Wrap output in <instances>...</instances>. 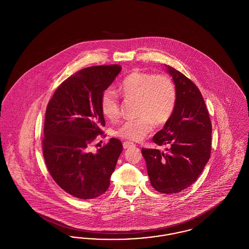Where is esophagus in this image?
I'll use <instances>...</instances> for the list:
<instances>
[{
	"instance_id": "34e87169",
	"label": "esophagus",
	"mask_w": 249,
	"mask_h": 249,
	"mask_svg": "<svg viewBox=\"0 0 249 249\" xmlns=\"http://www.w3.org/2000/svg\"><path fill=\"white\" fill-rule=\"evenodd\" d=\"M135 146V144L133 142H123V147L124 149H127V148H130V147H133Z\"/></svg>"
}]
</instances>
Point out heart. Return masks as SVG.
<instances>
[{
  "instance_id": "1",
  "label": "heart",
  "mask_w": 249,
  "mask_h": 249,
  "mask_svg": "<svg viewBox=\"0 0 249 249\" xmlns=\"http://www.w3.org/2000/svg\"><path fill=\"white\" fill-rule=\"evenodd\" d=\"M119 91L127 99L137 101L138 119L124 121L115 130L123 139L139 141L154 129L155 122L163 124L170 119L177 105V89L173 80L165 74H153L133 71L125 76L119 85ZM101 109L108 119H117L119 115V98L111 89L101 96Z\"/></svg>"
}]
</instances>
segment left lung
I'll return each instance as SVG.
<instances>
[{"label": "left lung", "instance_id": "obj_1", "mask_svg": "<svg viewBox=\"0 0 249 249\" xmlns=\"http://www.w3.org/2000/svg\"><path fill=\"white\" fill-rule=\"evenodd\" d=\"M177 89V105L153 142L166 152L142 148L151 186L160 193L186 190L200 177L211 154L212 124L198 87L182 72L166 65Z\"/></svg>", "mask_w": 249, "mask_h": 249}]
</instances>
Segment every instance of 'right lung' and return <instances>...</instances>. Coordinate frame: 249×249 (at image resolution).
Instances as JSON below:
<instances>
[{"label":"right lung","mask_w":249,"mask_h":249,"mask_svg":"<svg viewBox=\"0 0 249 249\" xmlns=\"http://www.w3.org/2000/svg\"><path fill=\"white\" fill-rule=\"evenodd\" d=\"M121 71L118 64L88 67L59 85L48 103L43 155L59 187L78 199H94L109 188L123 146L111 138L97 152L90 145L106 126L101 96Z\"/></svg>","instance_id":"right-lung-1"}]
</instances>
